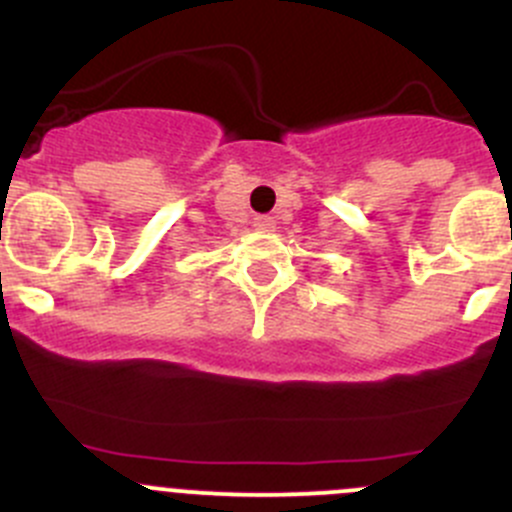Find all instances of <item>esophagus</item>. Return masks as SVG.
<instances>
[{
    "label": "esophagus",
    "instance_id": "obj_1",
    "mask_svg": "<svg viewBox=\"0 0 512 512\" xmlns=\"http://www.w3.org/2000/svg\"><path fill=\"white\" fill-rule=\"evenodd\" d=\"M255 230H260V232H272V230H275V217H270V215H257V217H255Z\"/></svg>",
    "mask_w": 512,
    "mask_h": 512
}]
</instances>
